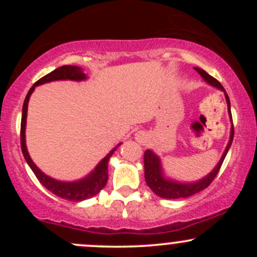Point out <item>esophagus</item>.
Instances as JSON below:
<instances>
[{
  "mask_svg": "<svg viewBox=\"0 0 257 257\" xmlns=\"http://www.w3.org/2000/svg\"><path fill=\"white\" fill-rule=\"evenodd\" d=\"M135 137H137V139H138L139 141H145L146 139H147V135H146L145 132H138Z\"/></svg>",
  "mask_w": 257,
  "mask_h": 257,
  "instance_id": "obj_1",
  "label": "esophagus"
}]
</instances>
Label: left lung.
Returning a JSON list of instances; mask_svg holds the SVG:
<instances>
[{"mask_svg": "<svg viewBox=\"0 0 257 257\" xmlns=\"http://www.w3.org/2000/svg\"><path fill=\"white\" fill-rule=\"evenodd\" d=\"M197 72L202 76L203 79L206 83L214 85V87L219 88V89L225 91L227 106H228V113L229 118H231L232 126H231V137H229V141L227 144L225 152H223L222 157H221L220 162L217 163V166L214 168V170L210 174L203 178L199 181L192 182V184H182V182L173 181V180L166 179L163 176V170H162L161 166V159L155 152H152L151 150H146L144 153V166H145V180L146 184L149 185V187L155 192L157 196L162 197V198L167 199H178V198H187V197L193 196V194L200 192L204 188L208 187L209 185L213 182L215 176L219 173L221 166L223 163V159H225L227 152H228L229 147L232 145L233 141V135H234V128H233V120H232V113H231V102H229V98L227 95L226 90L223 89V87L221 83L217 81L216 78L211 77L209 73H206L204 70L199 69V67H194Z\"/></svg>", "mask_w": 257, "mask_h": 257, "instance_id": "1", "label": "left lung"}]
</instances>
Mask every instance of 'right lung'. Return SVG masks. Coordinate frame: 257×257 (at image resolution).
<instances>
[{
    "instance_id": "1",
    "label": "right lung",
    "mask_w": 257,
    "mask_h": 257,
    "mask_svg": "<svg viewBox=\"0 0 257 257\" xmlns=\"http://www.w3.org/2000/svg\"><path fill=\"white\" fill-rule=\"evenodd\" d=\"M87 78L83 70L78 66H71V65H64V66L58 67L54 71L49 72L48 75L43 76L42 78H40L29 90L28 95L24 100V105H23V114H22V125H20V145H22V151L24 155L25 161L28 162L29 167L31 168L32 172H34L38 181L42 184L44 187L48 191H51L53 194L60 197V198L67 199V200H73V202H81V200L91 198V197L96 196L102 188L105 187L106 182H107L108 174H107V163L108 159L111 158V156L113 155V152L116 151V149L118 146L114 147L112 151L108 153L106 157L101 159V162L96 166L95 169L91 172L89 175L85 176L84 179L78 180V181H72V182H64V181H58V180L51 178V176L46 175V174L41 172L38 169L36 164L32 162V159L29 156L28 149H26L25 144V126H26V116H28V104L29 99H30L32 91L35 90L36 85L48 83L52 81H61V79H71V81H83Z\"/></svg>"
}]
</instances>
